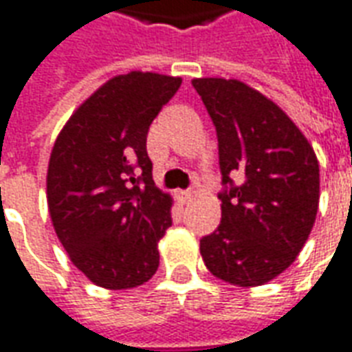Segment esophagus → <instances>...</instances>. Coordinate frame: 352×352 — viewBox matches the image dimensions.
<instances>
[{
    "instance_id": "esophagus-1",
    "label": "esophagus",
    "mask_w": 352,
    "mask_h": 352,
    "mask_svg": "<svg viewBox=\"0 0 352 352\" xmlns=\"http://www.w3.org/2000/svg\"><path fill=\"white\" fill-rule=\"evenodd\" d=\"M176 197H178V201H180V203H188V201L191 199V191H188V190L178 191V193H176Z\"/></svg>"
}]
</instances>
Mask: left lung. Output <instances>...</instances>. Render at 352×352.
Listing matches in <instances>:
<instances>
[{
    "mask_svg": "<svg viewBox=\"0 0 352 352\" xmlns=\"http://www.w3.org/2000/svg\"><path fill=\"white\" fill-rule=\"evenodd\" d=\"M214 124L222 220L201 237L217 278L239 287L274 280L301 253L318 210L316 155L280 107L239 80L191 82Z\"/></svg>",
    "mask_w": 352,
    "mask_h": 352,
    "instance_id": "left-lung-1",
    "label": "left lung"
}]
</instances>
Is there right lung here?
Returning a JSON list of instances; mask_svg holds the SVG:
<instances>
[{
    "label": "right lung",
    "mask_w": 352,
    "mask_h": 352,
    "mask_svg": "<svg viewBox=\"0 0 352 352\" xmlns=\"http://www.w3.org/2000/svg\"><path fill=\"white\" fill-rule=\"evenodd\" d=\"M182 78L130 72L70 116L53 145L47 205L74 266L107 289L138 287L159 268L172 201L151 174L147 132Z\"/></svg>",
    "instance_id": "add662e5"
}]
</instances>
